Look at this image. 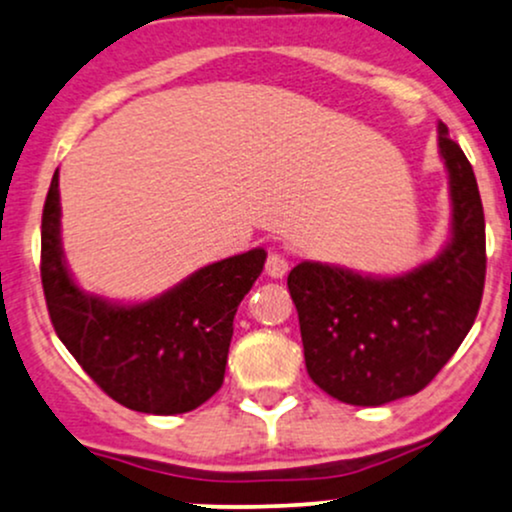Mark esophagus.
<instances>
[{"label": "esophagus", "instance_id": "esophagus-1", "mask_svg": "<svg viewBox=\"0 0 512 512\" xmlns=\"http://www.w3.org/2000/svg\"><path fill=\"white\" fill-rule=\"evenodd\" d=\"M287 268H290V263H287V258L282 256L280 251H268V258H266L268 278H282V275L287 273Z\"/></svg>", "mask_w": 512, "mask_h": 512}]
</instances>
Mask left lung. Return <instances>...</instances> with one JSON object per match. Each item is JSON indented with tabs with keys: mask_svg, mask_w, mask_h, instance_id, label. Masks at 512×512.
Instances as JSON below:
<instances>
[{
	"mask_svg": "<svg viewBox=\"0 0 512 512\" xmlns=\"http://www.w3.org/2000/svg\"><path fill=\"white\" fill-rule=\"evenodd\" d=\"M453 237L434 261L371 278L304 261L287 275L306 371L335 400L378 407L434 381L470 333L486 278L484 208L470 160L438 124Z\"/></svg>",
	"mask_w": 512,
	"mask_h": 512,
	"instance_id": "8db88e82",
	"label": "left lung"
}]
</instances>
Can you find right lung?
Here are the masks:
<instances>
[{
	"instance_id": "add662e5",
	"label": "right lung",
	"mask_w": 512,
	"mask_h": 512,
	"mask_svg": "<svg viewBox=\"0 0 512 512\" xmlns=\"http://www.w3.org/2000/svg\"><path fill=\"white\" fill-rule=\"evenodd\" d=\"M59 172L42 208L40 278L54 333L83 371L129 410L182 414L222 386L232 321L266 251L225 258L196 270L160 297L114 304L86 294L64 263L59 237Z\"/></svg>"
}]
</instances>
